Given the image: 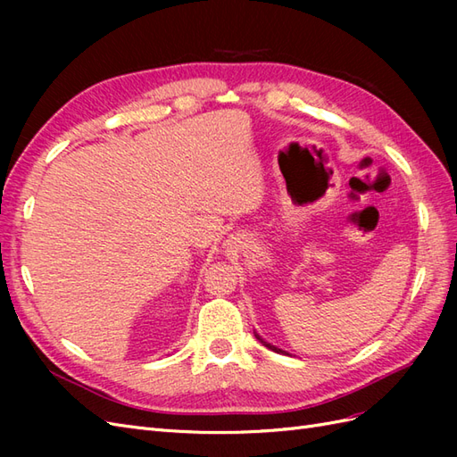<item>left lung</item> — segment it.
I'll return each instance as SVG.
<instances>
[{"instance_id":"left-lung-1","label":"left lung","mask_w":457,"mask_h":457,"mask_svg":"<svg viewBox=\"0 0 457 457\" xmlns=\"http://www.w3.org/2000/svg\"><path fill=\"white\" fill-rule=\"evenodd\" d=\"M255 337H257V339H259V341H261V343H262V345H265V347H267V349H270V351H274V353H284V354H287V353H286V351H282V349H278V347H274V345H270V343H267V341H265V339H261V337H259V336H257V334H255Z\"/></svg>"}]
</instances>
